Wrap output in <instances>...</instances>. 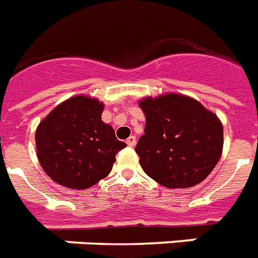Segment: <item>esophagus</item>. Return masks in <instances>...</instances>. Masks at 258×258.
<instances>
[{"mask_svg":"<svg viewBox=\"0 0 258 258\" xmlns=\"http://www.w3.org/2000/svg\"><path fill=\"white\" fill-rule=\"evenodd\" d=\"M136 142H137V140H136V136H131V137L126 140L127 146H131V148H133V146L136 145Z\"/></svg>","mask_w":258,"mask_h":258,"instance_id":"esophagus-1","label":"esophagus"}]
</instances>
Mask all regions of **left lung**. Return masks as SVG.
<instances>
[{
	"mask_svg": "<svg viewBox=\"0 0 258 258\" xmlns=\"http://www.w3.org/2000/svg\"><path fill=\"white\" fill-rule=\"evenodd\" d=\"M145 135L136 153L144 172L170 189L195 186L213 170L224 142L222 123L199 101L165 94L140 102Z\"/></svg>",
	"mask_w": 258,
	"mask_h": 258,
	"instance_id": "1",
	"label": "left lung"
}]
</instances>
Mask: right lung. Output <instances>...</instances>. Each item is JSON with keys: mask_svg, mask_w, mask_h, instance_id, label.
I'll return each instance as SVG.
<instances>
[{"mask_svg": "<svg viewBox=\"0 0 258 258\" xmlns=\"http://www.w3.org/2000/svg\"><path fill=\"white\" fill-rule=\"evenodd\" d=\"M104 105L85 96L59 104L38 125L37 157L51 180L86 189L108 176L126 144L101 121Z\"/></svg>", "mask_w": 258, "mask_h": 258, "instance_id": "right-lung-1", "label": "right lung"}]
</instances>
